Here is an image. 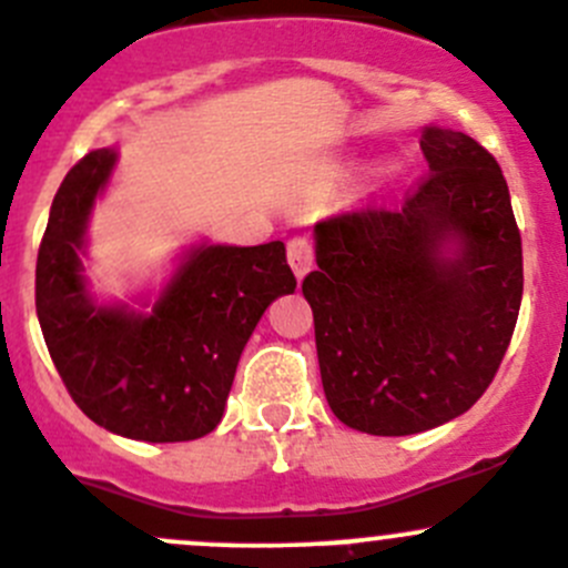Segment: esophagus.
Listing matches in <instances>:
<instances>
[{
	"instance_id": "obj_1",
	"label": "esophagus",
	"mask_w": 568,
	"mask_h": 568,
	"mask_svg": "<svg viewBox=\"0 0 568 568\" xmlns=\"http://www.w3.org/2000/svg\"><path fill=\"white\" fill-rule=\"evenodd\" d=\"M286 260H290L292 273H295L297 282L306 278V273L314 267V248L306 237H295L286 243Z\"/></svg>"
}]
</instances>
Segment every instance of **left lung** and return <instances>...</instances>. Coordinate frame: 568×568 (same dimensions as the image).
I'll use <instances>...</instances> for the list:
<instances>
[{"instance_id": "left-lung-1", "label": "left lung", "mask_w": 568, "mask_h": 568, "mask_svg": "<svg viewBox=\"0 0 568 568\" xmlns=\"http://www.w3.org/2000/svg\"><path fill=\"white\" fill-rule=\"evenodd\" d=\"M428 176L397 212L314 226L303 278L320 378L339 423L412 436L488 389L521 306V237L497 160L456 129H419Z\"/></svg>"}]
</instances>
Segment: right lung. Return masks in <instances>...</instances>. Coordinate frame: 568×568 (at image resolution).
I'll return each instance as SVG.
<instances>
[{
	"mask_svg": "<svg viewBox=\"0 0 568 568\" xmlns=\"http://www.w3.org/2000/svg\"><path fill=\"white\" fill-rule=\"evenodd\" d=\"M118 149L82 156L60 184L38 251L36 308L77 406L134 442H190L226 412L240 356L276 297L295 292L282 240L184 245L160 286L104 301L85 276L88 223Z\"/></svg>",
	"mask_w": 568,
	"mask_h": 568,
	"instance_id": "1",
	"label": "right lung"
}]
</instances>
